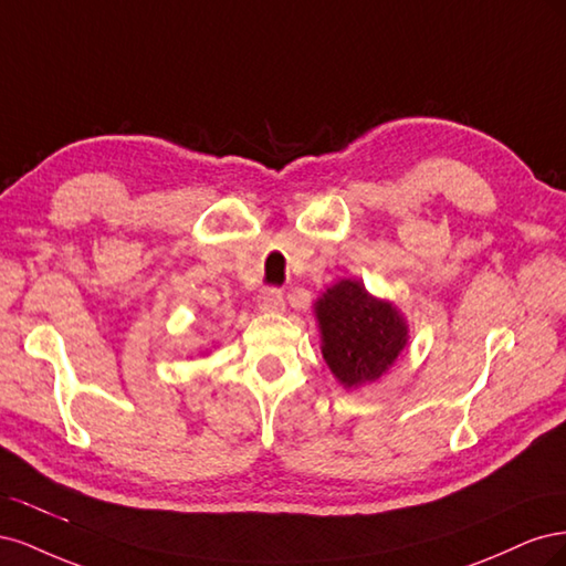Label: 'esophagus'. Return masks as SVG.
I'll return each mask as SVG.
<instances>
[{
    "label": "esophagus",
    "instance_id": "esophagus-1",
    "mask_svg": "<svg viewBox=\"0 0 566 566\" xmlns=\"http://www.w3.org/2000/svg\"><path fill=\"white\" fill-rule=\"evenodd\" d=\"M256 306L262 312H283L285 310V300L279 287H264L260 295H256Z\"/></svg>",
    "mask_w": 566,
    "mask_h": 566
}]
</instances>
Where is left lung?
I'll list each match as a JSON object with an SVG mask.
<instances>
[{"mask_svg":"<svg viewBox=\"0 0 566 566\" xmlns=\"http://www.w3.org/2000/svg\"><path fill=\"white\" fill-rule=\"evenodd\" d=\"M325 364L345 387L380 380L408 345V325L387 300L342 279L314 304Z\"/></svg>","mask_w":566,"mask_h":566,"instance_id":"1","label":"left lung"}]
</instances>
